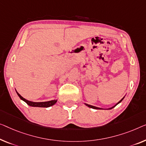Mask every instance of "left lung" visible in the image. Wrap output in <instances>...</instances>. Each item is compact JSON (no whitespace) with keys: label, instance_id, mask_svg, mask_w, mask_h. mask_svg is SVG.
Masks as SVG:
<instances>
[{"label":"left lung","instance_id":"1","mask_svg":"<svg viewBox=\"0 0 146 146\" xmlns=\"http://www.w3.org/2000/svg\"><path fill=\"white\" fill-rule=\"evenodd\" d=\"M124 98H125V97H124ZM124 98H122V99L121 100H120V101H119V102H118V103H117V104H116V105H115V106H113V107H112V108H110V109H109V110H111V109H113V108H115V106H116L117 105V104H119V103H120V102H122V100H123L124 99ZM85 105H86V106H88V107H89V108H92V109H96V110H102V108H97V107H95V106H91V105H88V104H85Z\"/></svg>","mask_w":146,"mask_h":146}]
</instances>
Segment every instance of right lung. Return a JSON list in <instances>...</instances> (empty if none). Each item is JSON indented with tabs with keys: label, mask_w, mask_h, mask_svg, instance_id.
Instances as JSON below:
<instances>
[{
	"label": "right lung",
	"mask_w": 146,
	"mask_h": 146,
	"mask_svg": "<svg viewBox=\"0 0 146 146\" xmlns=\"http://www.w3.org/2000/svg\"><path fill=\"white\" fill-rule=\"evenodd\" d=\"M18 96L20 98L21 100H22L23 101H24L25 102L27 103V105H29L30 106H32V107H38V108H48L50 107V106L54 105L57 102V100H51V101H48V102H31L27 100L25 98L21 96L19 94L18 92H16Z\"/></svg>",
	"instance_id": "1"
}]
</instances>
